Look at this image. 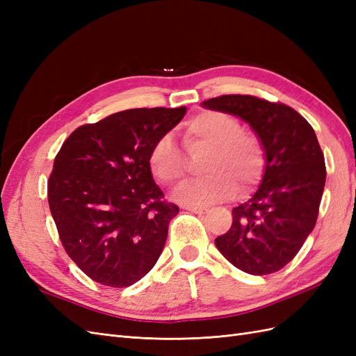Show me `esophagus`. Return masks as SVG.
<instances>
[{
	"mask_svg": "<svg viewBox=\"0 0 356 356\" xmlns=\"http://www.w3.org/2000/svg\"><path fill=\"white\" fill-rule=\"evenodd\" d=\"M184 209L190 211V212H195V213H204L208 209L203 208V207H184Z\"/></svg>",
	"mask_w": 356,
	"mask_h": 356,
	"instance_id": "1",
	"label": "esophagus"
}]
</instances>
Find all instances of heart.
<instances>
[{"label": "heart", "mask_w": 356, "mask_h": 356, "mask_svg": "<svg viewBox=\"0 0 356 356\" xmlns=\"http://www.w3.org/2000/svg\"><path fill=\"white\" fill-rule=\"evenodd\" d=\"M188 153L208 152L202 170L207 177L193 181L175 193L188 207H207L239 193L250 191L266 169V148L257 134L243 131L238 118L222 111H203L184 126ZM148 168L161 184L174 187L187 174V159L169 135L160 136L149 148Z\"/></svg>", "instance_id": "1"}]
</instances>
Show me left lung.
<instances>
[{"mask_svg":"<svg viewBox=\"0 0 356 356\" xmlns=\"http://www.w3.org/2000/svg\"><path fill=\"white\" fill-rule=\"evenodd\" d=\"M202 106L241 117L266 148L260 187L233 208L232 227L215 245L242 272L281 270L314 230L325 186L324 153L314 127L291 106L251 95H222Z\"/></svg>","mask_w":356,"mask_h":356,"instance_id":"1","label":"left lung"}]
</instances>
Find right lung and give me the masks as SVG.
<instances>
[{
    "label": "right lung",
    "instance_id": "right-lung-1",
    "mask_svg": "<svg viewBox=\"0 0 356 356\" xmlns=\"http://www.w3.org/2000/svg\"><path fill=\"white\" fill-rule=\"evenodd\" d=\"M187 108H134L83 124L55 157L47 197L59 239L95 282L124 288L144 277L163 251L179 208L166 202L148 153Z\"/></svg>",
    "mask_w": 356,
    "mask_h": 356
}]
</instances>
